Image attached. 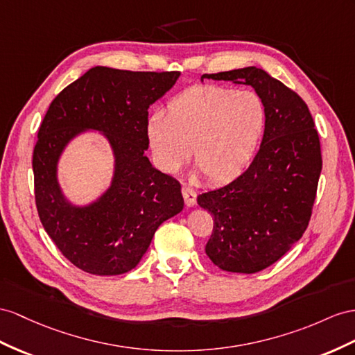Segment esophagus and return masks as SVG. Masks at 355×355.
Instances as JSON below:
<instances>
[{
    "mask_svg": "<svg viewBox=\"0 0 355 355\" xmlns=\"http://www.w3.org/2000/svg\"><path fill=\"white\" fill-rule=\"evenodd\" d=\"M181 192H183V196H184V202L187 207H193L196 204V192L189 186H183V189H181Z\"/></svg>",
    "mask_w": 355,
    "mask_h": 355,
    "instance_id": "34e87169",
    "label": "esophagus"
}]
</instances>
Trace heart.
<instances>
[{"mask_svg":"<svg viewBox=\"0 0 355 355\" xmlns=\"http://www.w3.org/2000/svg\"><path fill=\"white\" fill-rule=\"evenodd\" d=\"M266 102L253 89L198 85L153 114L147 136L154 160L177 172L192 157L207 180L220 183L243 174L267 129Z\"/></svg>","mask_w":355,"mask_h":355,"instance_id":"b5f03b06","label":"heart"}]
</instances>
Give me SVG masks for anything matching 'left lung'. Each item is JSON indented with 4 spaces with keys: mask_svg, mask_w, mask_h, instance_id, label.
I'll return each mask as SVG.
<instances>
[{
    "mask_svg": "<svg viewBox=\"0 0 355 355\" xmlns=\"http://www.w3.org/2000/svg\"><path fill=\"white\" fill-rule=\"evenodd\" d=\"M204 79L250 85L266 102L268 121L259 151L240 177L198 196L214 217L205 253L225 271L258 272L302 239L322 169L320 136L304 100L258 67Z\"/></svg>",
    "mask_w": 355,
    "mask_h": 355,
    "instance_id": "1",
    "label": "left lung"
}]
</instances>
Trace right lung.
I'll return each mask as SVG.
<instances>
[{"label": "right lung", "mask_w": 355, "mask_h": 355, "mask_svg": "<svg viewBox=\"0 0 355 355\" xmlns=\"http://www.w3.org/2000/svg\"><path fill=\"white\" fill-rule=\"evenodd\" d=\"M180 71H130L97 66L52 100L33 153L35 205L44 231L75 267L115 276L139 264L159 226L184 207L178 181L153 168L148 107L174 87ZM97 130L116 157L113 183L97 202L73 206L56 166L67 144Z\"/></svg>", "instance_id": "obj_1"}]
</instances>
